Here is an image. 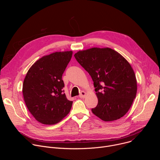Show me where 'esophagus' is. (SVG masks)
I'll list each match as a JSON object with an SVG mask.
<instances>
[{
	"instance_id": "34e87169",
	"label": "esophagus",
	"mask_w": 160,
	"mask_h": 160,
	"mask_svg": "<svg viewBox=\"0 0 160 160\" xmlns=\"http://www.w3.org/2000/svg\"><path fill=\"white\" fill-rule=\"evenodd\" d=\"M86 95H87V93L85 92H84V91H82V92H80V94L79 97L80 98H85Z\"/></svg>"
}]
</instances>
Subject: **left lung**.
Masks as SVG:
<instances>
[{"label":"left lung","mask_w":160,"mask_h":160,"mask_svg":"<svg viewBox=\"0 0 160 160\" xmlns=\"http://www.w3.org/2000/svg\"><path fill=\"white\" fill-rule=\"evenodd\" d=\"M74 56L94 82L98 104L92 109V112L104 122L123 117L138 90L130 63L120 53L108 48L79 51Z\"/></svg>","instance_id":"1"}]
</instances>
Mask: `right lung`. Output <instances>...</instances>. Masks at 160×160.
<instances>
[{
  "mask_svg": "<svg viewBox=\"0 0 160 160\" xmlns=\"http://www.w3.org/2000/svg\"><path fill=\"white\" fill-rule=\"evenodd\" d=\"M73 52H56L37 60L28 70L22 84L26 106L33 117L44 125H54L70 112L73 102L62 88V74Z\"/></svg>",
  "mask_w": 160,
  "mask_h": 160,
  "instance_id": "right-lung-1",
  "label": "right lung"
}]
</instances>
